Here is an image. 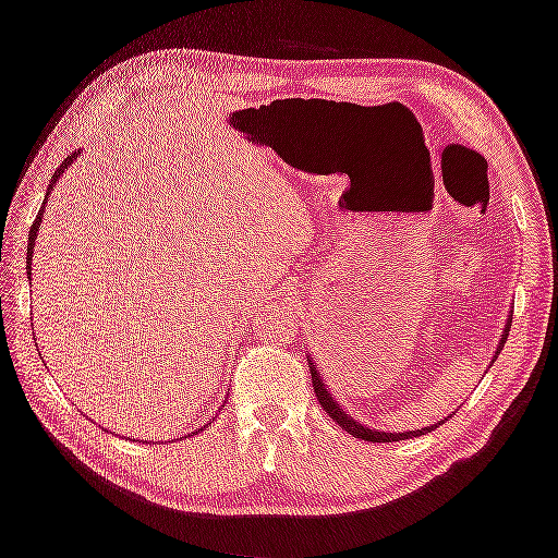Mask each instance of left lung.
<instances>
[{
    "label": "left lung",
    "instance_id": "left-lung-1",
    "mask_svg": "<svg viewBox=\"0 0 558 558\" xmlns=\"http://www.w3.org/2000/svg\"><path fill=\"white\" fill-rule=\"evenodd\" d=\"M509 328H511V318H509V324H507V328H505V336H501L499 349L507 343ZM497 355H499V351L495 353V359H497ZM308 368H312V383H314V392H316L318 403H322V408L326 410L328 417H333L336 423H339V425L343 427V430L349 433V435H353V437H361V440H368V442H398V440H408V437H417V435L430 433V430H435L437 425H440V423H437V425H433V427H420V430H413V433H378V430H371V427H363L361 423H355L353 417H349V415L343 413L341 405L336 403V400L331 398V392L326 390L322 376H318L312 363H308Z\"/></svg>",
    "mask_w": 558,
    "mask_h": 558
}]
</instances>
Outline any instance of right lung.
Segmentation results:
<instances>
[{"label": "right lung", "mask_w": 558, "mask_h": 558, "mask_svg": "<svg viewBox=\"0 0 558 558\" xmlns=\"http://www.w3.org/2000/svg\"><path fill=\"white\" fill-rule=\"evenodd\" d=\"M76 155H78V153H71V155H69V158L61 162V166L57 168V172H53V180H51V185H53V182H57V178L61 175V172H63V170H66V168L71 166V162H73V160H76ZM47 197H49V193H47ZM41 215H44V207L39 209V215H36V219H34V225H32V230H29V244H26V257H29V262H32V254H34V240H36V232H39V222H41ZM29 262H26V274H29V279H32V264H29Z\"/></svg>", "instance_id": "obj_1"}]
</instances>
